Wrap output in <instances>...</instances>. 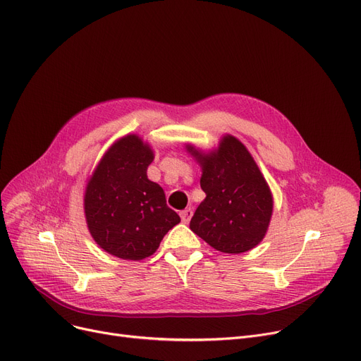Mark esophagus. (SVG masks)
Masks as SVG:
<instances>
[{
    "label": "esophagus",
    "mask_w": 361,
    "mask_h": 361,
    "mask_svg": "<svg viewBox=\"0 0 361 361\" xmlns=\"http://www.w3.org/2000/svg\"><path fill=\"white\" fill-rule=\"evenodd\" d=\"M192 215H193V211L189 208V209H184L181 214H180V216H181V221L184 223V224H187L192 219Z\"/></svg>",
    "instance_id": "1"
}]
</instances>
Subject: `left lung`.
<instances>
[{
	"label": "left lung",
	"mask_w": 361,
	"mask_h": 361,
	"mask_svg": "<svg viewBox=\"0 0 361 361\" xmlns=\"http://www.w3.org/2000/svg\"><path fill=\"white\" fill-rule=\"evenodd\" d=\"M202 169L200 202L190 230L224 254H243L267 234L274 200L252 154L231 134L219 138L209 150L184 145Z\"/></svg>",
	"instance_id": "left-lung-1"
}]
</instances>
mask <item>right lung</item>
<instances>
[{
    "label": "right lung",
    "instance_id": "1",
    "mask_svg": "<svg viewBox=\"0 0 361 361\" xmlns=\"http://www.w3.org/2000/svg\"><path fill=\"white\" fill-rule=\"evenodd\" d=\"M153 147L138 134L111 145L87 178L84 214L91 238L103 250L128 261L156 252L168 230L180 223L166 207L164 189L147 178Z\"/></svg>",
    "mask_w": 361,
    "mask_h": 361
}]
</instances>
